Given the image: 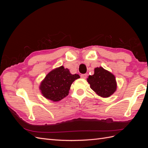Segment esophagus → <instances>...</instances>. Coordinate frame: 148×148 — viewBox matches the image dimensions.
I'll list each match as a JSON object with an SVG mask.
<instances>
[{"mask_svg":"<svg viewBox=\"0 0 148 148\" xmlns=\"http://www.w3.org/2000/svg\"><path fill=\"white\" fill-rule=\"evenodd\" d=\"M86 77H87L86 74H82L81 75V78H82L85 79V78H86Z\"/></svg>","mask_w":148,"mask_h":148,"instance_id":"esophagus-1","label":"esophagus"}]
</instances>
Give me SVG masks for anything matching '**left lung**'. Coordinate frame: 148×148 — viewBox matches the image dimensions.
<instances>
[{"label": "left lung", "mask_w": 148, "mask_h": 148, "mask_svg": "<svg viewBox=\"0 0 148 148\" xmlns=\"http://www.w3.org/2000/svg\"><path fill=\"white\" fill-rule=\"evenodd\" d=\"M87 82L92 90L102 97L110 96L117 89L115 76L101 66L95 68V73L89 76Z\"/></svg>", "instance_id": "1"}]
</instances>
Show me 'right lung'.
Returning <instances> with one entry per match:
<instances>
[{"mask_svg":"<svg viewBox=\"0 0 148 148\" xmlns=\"http://www.w3.org/2000/svg\"><path fill=\"white\" fill-rule=\"evenodd\" d=\"M78 74H71L63 66L50 71L41 83L39 89L47 99L57 102L68 96L71 85L79 78Z\"/></svg>","mask_w":148,"mask_h":148,"instance_id":"right-lung-1","label":"right lung"}]
</instances>
